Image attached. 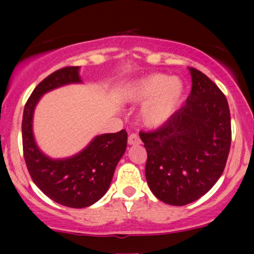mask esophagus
<instances>
[{
	"label": "esophagus",
	"mask_w": 254,
	"mask_h": 254,
	"mask_svg": "<svg viewBox=\"0 0 254 254\" xmlns=\"http://www.w3.org/2000/svg\"><path fill=\"white\" fill-rule=\"evenodd\" d=\"M141 143V138L138 136L137 134H130L129 136H128V144H140Z\"/></svg>",
	"instance_id": "34e87169"
}]
</instances>
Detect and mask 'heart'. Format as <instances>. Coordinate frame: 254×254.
I'll return each mask as SVG.
<instances>
[{"label": "heart", "instance_id": "1", "mask_svg": "<svg viewBox=\"0 0 254 254\" xmlns=\"http://www.w3.org/2000/svg\"><path fill=\"white\" fill-rule=\"evenodd\" d=\"M185 86L179 78L165 74H151L138 79L129 91L131 102L143 103L141 120L151 128L165 125L182 103Z\"/></svg>", "mask_w": 254, "mask_h": 254}]
</instances>
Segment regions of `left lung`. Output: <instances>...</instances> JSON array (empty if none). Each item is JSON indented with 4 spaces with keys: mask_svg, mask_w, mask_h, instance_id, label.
Segmentation results:
<instances>
[{
    "mask_svg": "<svg viewBox=\"0 0 254 254\" xmlns=\"http://www.w3.org/2000/svg\"><path fill=\"white\" fill-rule=\"evenodd\" d=\"M192 91L165 125L140 131L145 178L163 202L185 206L204 195L224 171L231 145L228 100L211 79L190 68Z\"/></svg>",
    "mask_w": 254,
    "mask_h": 254,
    "instance_id": "8db88e82",
    "label": "left lung"
}]
</instances>
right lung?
Masks as SVG:
<instances>
[{
  "instance_id": "obj_1",
  "label": "right lung",
  "mask_w": 254,
  "mask_h": 254,
  "mask_svg": "<svg viewBox=\"0 0 254 254\" xmlns=\"http://www.w3.org/2000/svg\"><path fill=\"white\" fill-rule=\"evenodd\" d=\"M81 82L78 67H64L36 86L24 107L23 154L33 183L55 202L84 208L98 201L112 182L114 170L127 147V131L99 135L82 152L67 159H51L41 152L32 134L36 104L45 92L68 83Z\"/></svg>"
}]
</instances>
